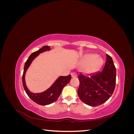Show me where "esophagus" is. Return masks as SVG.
I'll list each match as a JSON object with an SVG mask.
<instances>
[{
	"label": "esophagus",
	"mask_w": 134,
	"mask_h": 134,
	"mask_svg": "<svg viewBox=\"0 0 134 134\" xmlns=\"http://www.w3.org/2000/svg\"><path fill=\"white\" fill-rule=\"evenodd\" d=\"M70 74H71V75L72 78H75V77H76V76H77V75H76V72H71V73Z\"/></svg>",
	"instance_id": "obj_1"
}]
</instances>
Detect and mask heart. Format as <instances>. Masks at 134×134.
Masks as SVG:
<instances>
[{"instance_id": "heart-1", "label": "heart", "mask_w": 134, "mask_h": 134, "mask_svg": "<svg viewBox=\"0 0 134 134\" xmlns=\"http://www.w3.org/2000/svg\"><path fill=\"white\" fill-rule=\"evenodd\" d=\"M96 56L95 55H91L88 56L86 59V62L87 63H91L93 61V62L90 68V71L94 69L95 68L98 67L100 63V60L98 59H96Z\"/></svg>"}]
</instances>
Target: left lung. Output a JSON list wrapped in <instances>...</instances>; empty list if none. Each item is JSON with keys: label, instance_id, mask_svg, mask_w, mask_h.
Returning a JSON list of instances; mask_svg holds the SVG:
<instances>
[{"label": "left lung", "instance_id": "8db88e82", "mask_svg": "<svg viewBox=\"0 0 134 134\" xmlns=\"http://www.w3.org/2000/svg\"><path fill=\"white\" fill-rule=\"evenodd\" d=\"M78 94L80 99L89 106L96 107L110 98L116 85V70L113 60L106 54L102 70L90 75L80 74Z\"/></svg>", "mask_w": 134, "mask_h": 134}]
</instances>
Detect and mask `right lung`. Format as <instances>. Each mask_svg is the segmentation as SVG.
I'll return each instance as SVG.
<instances>
[{
    "label": "right lung",
    "instance_id": "right-lung-1",
    "mask_svg": "<svg viewBox=\"0 0 134 134\" xmlns=\"http://www.w3.org/2000/svg\"><path fill=\"white\" fill-rule=\"evenodd\" d=\"M50 50V47L48 46H44L40 48L37 51L33 52L28 58L26 62L25 66H24V70L22 75V84L25 91L28 96L30 98L38 104L42 105V106H45L51 104L58 99L61 93L63 90V88L66 85L69 83L71 78L70 75H69L66 76H61L56 80L55 83L52 85V86L48 88L47 90L42 93H34L31 92L28 90L26 83H25V74L27 70V69L30 65L33 60L39 55L40 53H41L45 51H48Z\"/></svg>",
    "mask_w": 134,
    "mask_h": 134
}]
</instances>
